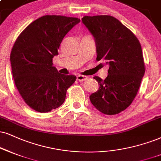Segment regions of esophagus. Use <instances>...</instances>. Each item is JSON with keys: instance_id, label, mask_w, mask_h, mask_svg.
Segmentation results:
<instances>
[{"instance_id": "34e87169", "label": "esophagus", "mask_w": 161, "mask_h": 161, "mask_svg": "<svg viewBox=\"0 0 161 161\" xmlns=\"http://www.w3.org/2000/svg\"><path fill=\"white\" fill-rule=\"evenodd\" d=\"M86 79H87V77L84 76V75H79L77 76V80L79 81H84V80H86Z\"/></svg>"}]
</instances>
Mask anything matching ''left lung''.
Here are the masks:
<instances>
[{
  "mask_svg": "<svg viewBox=\"0 0 161 161\" xmlns=\"http://www.w3.org/2000/svg\"><path fill=\"white\" fill-rule=\"evenodd\" d=\"M81 20L95 39L96 59H102L109 65L104 80L93 77L99 88L90 96V102L102 114H119L134 101L145 74L141 45L134 33L116 18L95 15Z\"/></svg>",
  "mask_w": 161,
  "mask_h": 161,
  "instance_id": "left-lung-1",
  "label": "left lung"
}]
</instances>
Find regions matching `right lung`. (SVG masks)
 Here are the masks:
<instances>
[{"mask_svg":"<svg viewBox=\"0 0 161 161\" xmlns=\"http://www.w3.org/2000/svg\"><path fill=\"white\" fill-rule=\"evenodd\" d=\"M80 20L62 15H45L30 24L19 35L10 54L15 84L25 102L47 113L64 102L75 75L60 74L53 66V57L63 38Z\"/></svg>","mask_w":161,"mask_h":161,"instance_id":"add662e5","label":"right lung"}]
</instances>
